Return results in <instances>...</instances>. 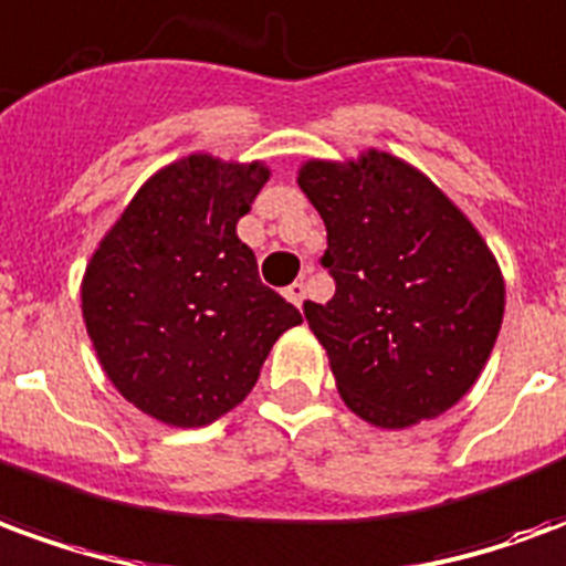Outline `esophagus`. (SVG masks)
<instances>
[{"label":"esophagus","instance_id":"34e87169","mask_svg":"<svg viewBox=\"0 0 566 566\" xmlns=\"http://www.w3.org/2000/svg\"><path fill=\"white\" fill-rule=\"evenodd\" d=\"M284 296H287L296 308H303V300H306V284L294 282L291 287H284Z\"/></svg>","mask_w":566,"mask_h":566}]
</instances>
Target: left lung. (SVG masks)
Segmentation results:
<instances>
[{"label":"left lung","mask_w":566,"mask_h":566,"mask_svg":"<svg viewBox=\"0 0 566 566\" xmlns=\"http://www.w3.org/2000/svg\"><path fill=\"white\" fill-rule=\"evenodd\" d=\"M300 187L327 227L331 303H306L345 406L385 430L442 416L485 369L506 284L485 239L424 172L369 148L306 160Z\"/></svg>","instance_id":"8db88e82"}]
</instances>
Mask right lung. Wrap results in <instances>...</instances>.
Returning <instances> with one entry per match:
<instances>
[{
  "mask_svg": "<svg viewBox=\"0 0 566 566\" xmlns=\"http://www.w3.org/2000/svg\"><path fill=\"white\" fill-rule=\"evenodd\" d=\"M263 163L190 154L129 199L93 251L81 312L96 357L124 400L172 427H202L245 400L270 348L303 324L260 282L235 235Z\"/></svg>",
  "mask_w": 566,
  "mask_h": 566,
  "instance_id": "right-lung-1",
  "label": "right lung"
}]
</instances>
